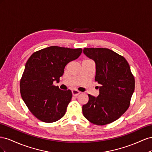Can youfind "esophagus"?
Instances as JSON below:
<instances>
[{"instance_id":"34e87169","label":"esophagus","mask_w":152,"mask_h":152,"mask_svg":"<svg viewBox=\"0 0 152 152\" xmlns=\"http://www.w3.org/2000/svg\"><path fill=\"white\" fill-rule=\"evenodd\" d=\"M80 93V92L79 91H77V90L75 89V90L72 91V94H73V96H77Z\"/></svg>"}]
</instances>
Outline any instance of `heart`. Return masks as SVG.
Segmentation results:
<instances>
[{
  "label": "heart",
  "instance_id": "b5f03b06",
  "mask_svg": "<svg viewBox=\"0 0 152 152\" xmlns=\"http://www.w3.org/2000/svg\"><path fill=\"white\" fill-rule=\"evenodd\" d=\"M85 60H89V59H85Z\"/></svg>",
  "mask_w": 152,
  "mask_h": 152
}]
</instances>
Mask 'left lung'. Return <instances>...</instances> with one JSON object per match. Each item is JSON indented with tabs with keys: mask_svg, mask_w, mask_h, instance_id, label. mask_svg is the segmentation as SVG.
Masks as SVG:
<instances>
[{
	"mask_svg": "<svg viewBox=\"0 0 152 152\" xmlns=\"http://www.w3.org/2000/svg\"><path fill=\"white\" fill-rule=\"evenodd\" d=\"M84 53L96 63L95 81L100 85L97 97L88 94L82 107L90 122L103 126L117 120L130 106L135 87L134 77L127 61L107 48H84Z\"/></svg>",
	"mask_w": 152,
	"mask_h": 152,
	"instance_id": "1",
	"label": "left lung"
}]
</instances>
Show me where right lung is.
<instances>
[{
	"mask_svg": "<svg viewBox=\"0 0 152 152\" xmlns=\"http://www.w3.org/2000/svg\"><path fill=\"white\" fill-rule=\"evenodd\" d=\"M81 48L50 46L32 54L20 80V93L30 112L44 122H56L65 115L72 91L53 84L59 81L67 64L79 57Z\"/></svg>",
	"mask_w": 152,
	"mask_h": 152,
	"instance_id": "obj_1",
	"label": "right lung"
}]
</instances>
